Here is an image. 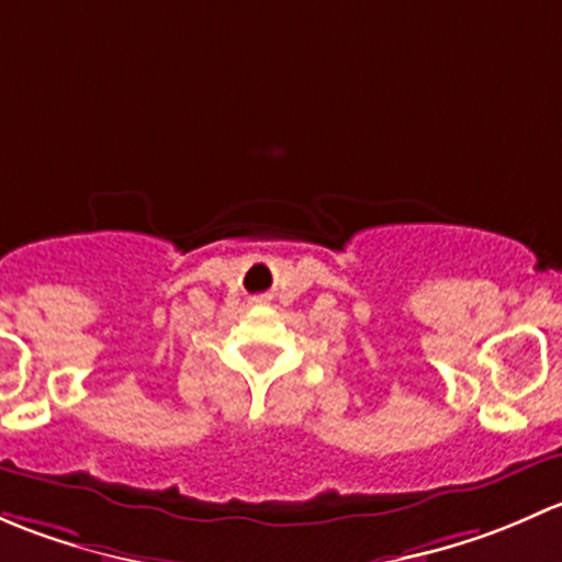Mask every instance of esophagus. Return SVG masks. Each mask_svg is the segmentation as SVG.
<instances>
[{
	"mask_svg": "<svg viewBox=\"0 0 562 562\" xmlns=\"http://www.w3.org/2000/svg\"><path fill=\"white\" fill-rule=\"evenodd\" d=\"M257 303H262V300H257Z\"/></svg>",
	"mask_w": 562,
	"mask_h": 562,
	"instance_id": "1",
	"label": "esophagus"
}]
</instances>
